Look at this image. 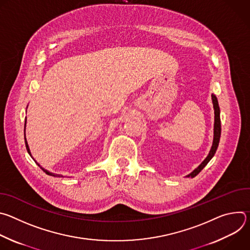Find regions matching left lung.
Listing matches in <instances>:
<instances>
[{
    "instance_id": "obj_1",
    "label": "left lung",
    "mask_w": 250,
    "mask_h": 250,
    "mask_svg": "<svg viewBox=\"0 0 250 250\" xmlns=\"http://www.w3.org/2000/svg\"><path fill=\"white\" fill-rule=\"evenodd\" d=\"M211 100H212V104H213V110H215V124H213V140H212V146L210 147V150L208 152V155L206 157V159L193 171L191 172L189 175H187L186 177H195L197 176L203 169L204 167L208 163V161L213 157L215 155L218 146H219V142H220V138H221V118H220V106H219V103H218V99L215 95H211Z\"/></svg>"
}]
</instances>
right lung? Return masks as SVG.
<instances>
[{
  "mask_svg": "<svg viewBox=\"0 0 250 250\" xmlns=\"http://www.w3.org/2000/svg\"><path fill=\"white\" fill-rule=\"evenodd\" d=\"M25 124H26V118H25ZM25 124H24V142H25V147H26V150H27V152H28V154L31 156V153H30V150H29V147H28V145H27V141H26V138H25ZM34 160V159H33ZM35 161V160H34ZM37 162V161H35ZM38 163V162H37ZM38 165L41 167V165L38 163ZM42 170H43V172H45L47 175H49V176H54V177H62V175H59V174H54V173H51V172H49V171H47V170H45L44 168H42V167H41Z\"/></svg>",
  "mask_w": 250,
  "mask_h": 250,
  "instance_id": "right-lung-1",
  "label": "right lung"
}]
</instances>
